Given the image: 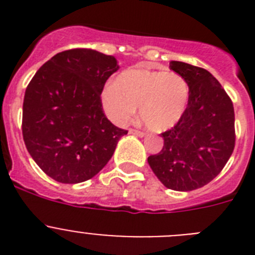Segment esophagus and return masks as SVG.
Returning a JSON list of instances; mask_svg holds the SVG:
<instances>
[{
  "instance_id": "1",
  "label": "esophagus",
  "mask_w": 255,
  "mask_h": 255,
  "mask_svg": "<svg viewBox=\"0 0 255 255\" xmlns=\"http://www.w3.org/2000/svg\"><path fill=\"white\" fill-rule=\"evenodd\" d=\"M130 134H134L136 135V136H144V132L140 131V130H135V129H130L129 130Z\"/></svg>"
}]
</instances>
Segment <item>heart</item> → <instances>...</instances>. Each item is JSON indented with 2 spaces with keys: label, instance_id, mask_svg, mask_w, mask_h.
<instances>
[{
  "label": "heart",
  "instance_id": "b5f03b06",
  "mask_svg": "<svg viewBox=\"0 0 255 255\" xmlns=\"http://www.w3.org/2000/svg\"><path fill=\"white\" fill-rule=\"evenodd\" d=\"M189 98L190 87L185 78L148 69L126 70L101 93L102 107L112 123L125 125L140 106L141 121L153 131H166L177 125Z\"/></svg>",
  "mask_w": 255,
  "mask_h": 255
}]
</instances>
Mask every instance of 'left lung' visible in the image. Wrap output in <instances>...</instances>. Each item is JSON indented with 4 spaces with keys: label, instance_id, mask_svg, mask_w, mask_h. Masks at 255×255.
<instances>
[{
    "label": "left lung",
    "instance_id": "left-lung-1",
    "mask_svg": "<svg viewBox=\"0 0 255 255\" xmlns=\"http://www.w3.org/2000/svg\"><path fill=\"white\" fill-rule=\"evenodd\" d=\"M170 69L189 83V105L180 123L162 132L163 148L148 163L166 188L190 191L211 182L233 154L235 114L222 85L206 69L180 61H171Z\"/></svg>",
    "mask_w": 255,
    "mask_h": 255
}]
</instances>
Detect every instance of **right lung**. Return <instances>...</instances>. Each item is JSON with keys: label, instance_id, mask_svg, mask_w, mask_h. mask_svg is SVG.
I'll return each instance as SVG.
<instances>
[{"label": "right lung", "instance_id": "1", "mask_svg": "<svg viewBox=\"0 0 255 255\" xmlns=\"http://www.w3.org/2000/svg\"><path fill=\"white\" fill-rule=\"evenodd\" d=\"M114 56L88 48L60 52L38 70L22 103V138L31 158L62 184L96 176L128 131L103 112L101 93L119 70Z\"/></svg>", "mask_w": 255, "mask_h": 255}]
</instances>
